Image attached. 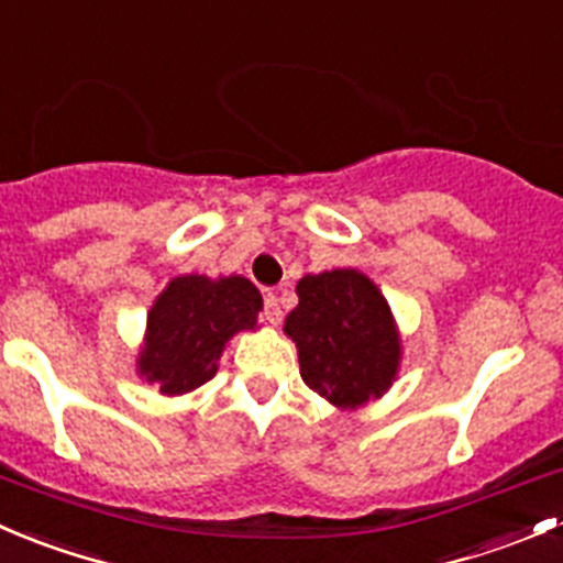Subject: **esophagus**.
Returning a JSON list of instances; mask_svg holds the SVG:
<instances>
[{
  "label": "esophagus",
  "mask_w": 563,
  "mask_h": 563,
  "mask_svg": "<svg viewBox=\"0 0 563 563\" xmlns=\"http://www.w3.org/2000/svg\"><path fill=\"white\" fill-rule=\"evenodd\" d=\"M265 320H268L271 325H279L282 322V306H279V298H276L274 292L265 295Z\"/></svg>",
  "instance_id": "34e87169"
}]
</instances>
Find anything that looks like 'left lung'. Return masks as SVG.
Segmentation results:
<instances>
[{
  "label": "left lung",
  "instance_id": "left-lung-1",
  "mask_svg": "<svg viewBox=\"0 0 563 563\" xmlns=\"http://www.w3.org/2000/svg\"><path fill=\"white\" fill-rule=\"evenodd\" d=\"M284 333L298 347L300 377L339 410L380 399L397 380L402 336L386 295L355 268L306 274Z\"/></svg>",
  "mask_w": 563,
  "mask_h": 563
}]
</instances>
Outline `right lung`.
I'll list each match as a JSON object with an SVG mask.
<instances>
[{
	"mask_svg": "<svg viewBox=\"0 0 563 563\" xmlns=\"http://www.w3.org/2000/svg\"><path fill=\"white\" fill-rule=\"evenodd\" d=\"M263 295L246 276H175L153 300L136 375L164 397L205 386L235 333L257 331Z\"/></svg>",
	"mask_w": 563,
	"mask_h": 563,
	"instance_id": "1",
	"label": "right lung"
}]
</instances>
